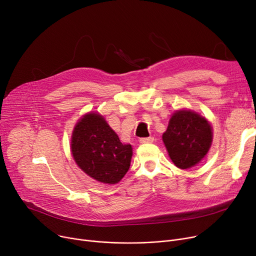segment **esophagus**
Wrapping results in <instances>:
<instances>
[{"mask_svg":"<svg viewBox=\"0 0 256 256\" xmlns=\"http://www.w3.org/2000/svg\"><path fill=\"white\" fill-rule=\"evenodd\" d=\"M154 142V138H153L152 136L140 138V144H149V142Z\"/></svg>","mask_w":256,"mask_h":256,"instance_id":"esophagus-1","label":"esophagus"}]
</instances>
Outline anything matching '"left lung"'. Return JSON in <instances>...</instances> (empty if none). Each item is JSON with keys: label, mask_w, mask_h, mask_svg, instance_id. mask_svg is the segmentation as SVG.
Instances as JSON below:
<instances>
[{"label": "left lung", "mask_w": 256, "mask_h": 256, "mask_svg": "<svg viewBox=\"0 0 256 256\" xmlns=\"http://www.w3.org/2000/svg\"><path fill=\"white\" fill-rule=\"evenodd\" d=\"M162 140L172 162L180 168L194 166L208 152L212 132L203 116L190 110L176 112L164 133Z\"/></svg>", "instance_id": "8db88e82"}]
</instances>
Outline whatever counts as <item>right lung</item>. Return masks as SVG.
<instances>
[{"label":"right lung","instance_id":"obj_1","mask_svg":"<svg viewBox=\"0 0 256 256\" xmlns=\"http://www.w3.org/2000/svg\"><path fill=\"white\" fill-rule=\"evenodd\" d=\"M70 147L79 168L96 181L114 184L128 172L131 144H122L99 114H88L78 122Z\"/></svg>","mask_w":256,"mask_h":256}]
</instances>
